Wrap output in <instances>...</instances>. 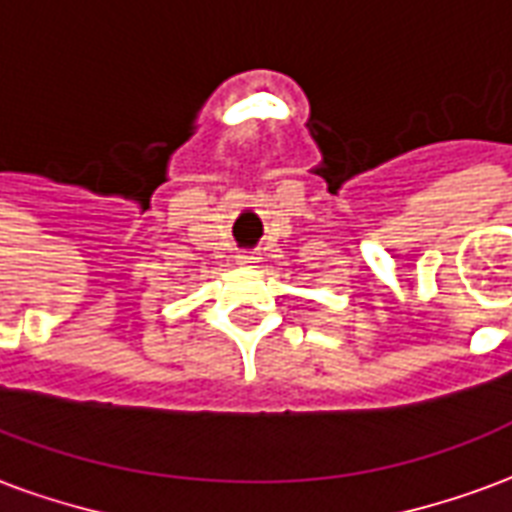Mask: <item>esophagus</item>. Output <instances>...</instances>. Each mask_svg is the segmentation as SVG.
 Segmentation results:
<instances>
[{"instance_id":"esophagus-1","label":"esophagus","mask_w":512,"mask_h":512,"mask_svg":"<svg viewBox=\"0 0 512 512\" xmlns=\"http://www.w3.org/2000/svg\"><path fill=\"white\" fill-rule=\"evenodd\" d=\"M235 260H238V266H255L260 257L255 252H241V255H235Z\"/></svg>"}]
</instances>
